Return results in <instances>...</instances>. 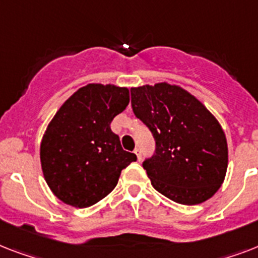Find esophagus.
I'll return each instance as SVG.
<instances>
[{
  "label": "esophagus",
  "mask_w": 258,
  "mask_h": 258,
  "mask_svg": "<svg viewBox=\"0 0 258 258\" xmlns=\"http://www.w3.org/2000/svg\"><path fill=\"white\" fill-rule=\"evenodd\" d=\"M134 153L137 154V157H138V161H142V150L139 149V147H137V149L134 150Z\"/></svg>",
  "instance_id": "34e87169"
}]
</instances>
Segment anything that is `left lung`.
<instances>
[{
	"mask_svg": "<svg viewBox=\"0 0 258 258\" xmlns=\"http://www.w3.org/2000/svg\"><path fill=\"white\" fill-rule=\"evenodd\" d=\"M131 105L155 141V153L143 162L154 188L182 205L214 196L228 169V143L208 108L166 83L133 88Z\"/></svg>",
	"mask_w": 258,
	"mask_h": 258,
	"instance_id": "left-lung-1",
	"label": "left lung"
}]
</instances>
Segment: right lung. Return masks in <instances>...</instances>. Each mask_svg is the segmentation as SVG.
Here are the masks:
<instances>
[{"mask_svg":"<svg viewBox=\"0 0 258 258\" xmlns=\"http://www.w3.org/2000/svg\"><path fill=\"white\" fill-rule=\"evenodd\" d=\"M128 103L127 88L88 84L60 107L40 147L44 178L58 200L76 208L92 206L115 188L121 170L137 161L109 127Z\"/></svg>","mask_w":258,"mask_h":258,"instance_id":"obj_1","label":"right lung"}]
</instances>
